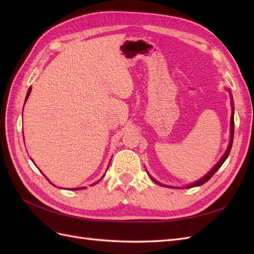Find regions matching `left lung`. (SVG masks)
Instances as JSON below:
<instances>
[{"instance_id": "left-lung-1", "label": "left lung", "mask_w": 254, "mask_h": 254, "mask_svg": "<svg viewBox=\"0 0 254 254\" xmlns=\"http://www.w3.org/2000/svg\"><path fill=\"white\" fill-rule=\"evenodd\" d=\"M231 95V94H230ZM230 128H231V137H230V143H229V146H228V148H227V150H226V152L224 153V156L221 157V159L219 160V162L215 165L212 170L207 173L204 177H202L201 179H199L198 181H196V182H194V183H191V184H189V186H186V188H188V189H190V188H195V187H199V186H202L203 183H205L206 181H209L211 178H212V176L216 173L218 170H219V167L224 164V162L225 161L227 160V158H228V156H229V153H230V151H231V148H232V143H233V136H234V111L232 110V113H231V126H230ZM151 178V180L155 182V183H157V184H159V186H162V187H165V188H174V189H179V188H176V187H171V186H166V184H162V183H160V182H158L157 180H155L152 178V177H150Z\"/></svg>"}]
</instances>
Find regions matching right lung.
Listing matches in <instances>:
<instances>
[{
    "label": "right lung",
    "instance_id": "1",
    "mask_svg": "<svg viewBox=\"0 0 254 254\" xmlns=\"http://www.w3.org/2000/svg\"><path fill=\"white\" fill-rule=\"evenodd\" d=\"M30 91H32V88H29L28 89V91H27V94H26V97H25V102L27 101V98H28V96H29V94H30ZM23 139H24V135H23ZM104 177V176H103ZM45 178H47V177H45ZM48 179V178H47ZM99 181V180H98ZM97 181V182H98ZM97 182H95V183H93V184H91V186H94V184H96ZM53 184V183H52ZM53 186H54V184H53ZM54 187H55V186H54ZM83 188H77V189H72V190H82Z\"/></svg>",
    "mask_w": 254,
    "mask_h": 254
}]
</instances>
